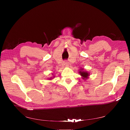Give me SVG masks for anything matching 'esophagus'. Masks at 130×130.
Instances as JSON below:
<instances>
[{
    "label": "esophagus",
    "mask_w": 130,
    "mask_h": 130,
    "mask_svg": "<svg viewBox=\"0 0 130 130\" xmlns=\"http://www.w3.org/2000/svg\"><path fill=\"white\" fill-rule=\"evenodd\" d=\"M64 65L65 66H68V63L67 62L64 61Z\"/></svg>",
    "instance_id": "1"
}]
</instances>
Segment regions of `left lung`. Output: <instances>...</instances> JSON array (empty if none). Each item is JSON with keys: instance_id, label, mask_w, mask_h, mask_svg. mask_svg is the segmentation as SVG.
I'll use <instances>...</instances> for the list:
<instances>
[{"instance_id": "1", "label": "left lung", "mask_w": 130, "mask_h": 130, "mask_svg": "<svg viewBox=\"0 0 130 130\" xmlns=\"http://www.w3.org/2000/svg\"><path fill=\"white\" fill-rule=\"evenodd\" d=\"M78 73L80 74V75L82 76V78L84 80L87 79V78H88L89 77V76L90 75V73L87 71H85V70H84L83 68H81L79 70Z\"/></svg>"}]
</instances>
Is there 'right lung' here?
I'll return each instance as SVG.
<instances>
[{
	"mask_svg": "<svg viewBox=\"0 0 130 130\" xmlns=\"http://www.w3.org/2000/svg\"><path fill=\"white\" fill-rule=\"evenodd\" d=\"M53 75H54V74H53ZM54 77H55V76L54 75H53V77H50L49 78H48V79L49 80H52V79H53V78Z\"/></svg>",
	"mask_w": 130,
	"mask_h": 130,
	"instance_id": "add662e5",
	"label": "right lung"
}]
</instances>
